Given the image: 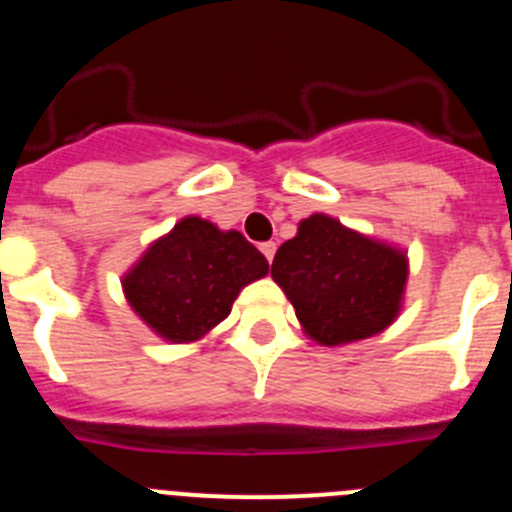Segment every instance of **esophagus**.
<instances>
[{"label":"esophagus","mask_w":512,"mask_h":512,"mask_svg":"<svg viewBox=\"0 0 512 512\" xmlns=\"http://www.w3.org/2000/svg\"><path fill=\"white\" fill-rule=\"evenodd\" d=\"M260 250H262V255L267 257V262H272V257H275V250H277V245H275V242H262V245H260Z\"/></svg>","instance_id":"esophagus-1"}]
</instances>
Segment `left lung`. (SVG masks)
<instances>
[{"mask_svg": "<svg viewBox=\"0 0 512 512\" xmlns=\"http://www.w3.org/2000/svg\"><path fill=\"white\" fill-rule=\"evenodd\" d=\"M272 280L317 345H347L398 320L408 285L400 247L350 230L330 215L305 217L272 260Z\"/></svg>", "mask_w": 512, "mask_h": 512, "instance_id": "obj_1", "label": "left lung"}]
</instances>
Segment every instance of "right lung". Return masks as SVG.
Listing matches in <instances>:
<instances>
[{
    "label": "right lung",
    "mask_w": 512,
    "mask_h": 512,
    "mask_svg": "<svg viewBox=\"0 0 512 512\" xmlns=\"http://www.w3.org/2000/svg\"><path fill=\"white\" fill-rule=\"evenodd\" d=\"M265 255L237 230L182 217L124 272L135 315L162 340L187 345L210 335L250 282L267 275Z\"/></svg>",
    "instance_id": "right-lung-1"
}]
</instances>
